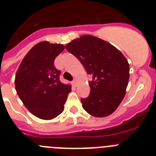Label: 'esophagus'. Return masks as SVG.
I'll return each mask as SVG.
<instances>
[{"mask_svg":"<svg viewBox=\"0 0 156 156\" xmlns=\"http://www.w3.org/2000/svg\"><path fill=\"white\" fill-rule=\"evenodd\" d=\"M73 85L74 87H76V85H77V80H74L73 81Z\"/></svg>","mask_w":156,"mask_h":156,"instance_id":"1","label":"esophagus"}]
</instances>
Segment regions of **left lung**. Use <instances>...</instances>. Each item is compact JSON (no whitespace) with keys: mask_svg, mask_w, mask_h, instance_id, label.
<instances>
[{"mask_svg":"<svg viewBox=\"0 0 156 156\" xmlns=\"http://www.w3.org/2000/svg\"><path fill=\"white\" fill-rule=\"evenodd\" d=\"M92 76L90 95L81 98L83 109L94 117L111 115L126 94L129 77L127 59L115 47L91 35H83L66 45Z\"/></svg>","mask_w":156,"mask_h":156,"instance_id":"obj_1","label":"left lung"}]
</instances>
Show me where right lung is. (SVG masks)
<instances>
[{"instance_id":"1","label":"right lung","mask_w":156,"mask_h":156,"mask_svg":"<svg viewBox=\"0 0 156 156\" xmlns=\"http://www.w3.org/2000/svg\"><path fill=\"white\" fill-rule=\"evenodd\" d=\"M65 46L42 41L34 46L23 59L15 79L16 90L33 115L44 120L57 117L71 91V85L59 80L60 71L54 66Z\"/></svg>"}]
</instances>
